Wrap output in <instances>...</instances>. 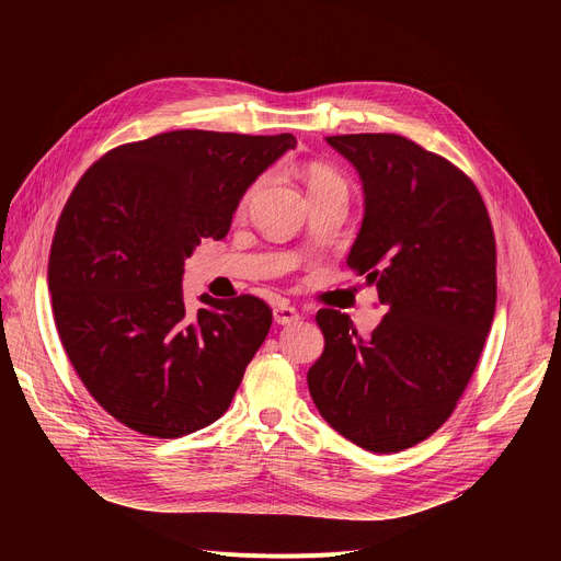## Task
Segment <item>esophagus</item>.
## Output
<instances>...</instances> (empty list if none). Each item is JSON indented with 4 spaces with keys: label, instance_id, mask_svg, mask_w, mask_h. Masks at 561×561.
I'll list each match as a JSON object with an SVG mask.
<instances>
[{
    "label": "esophagus",
    "instance_id": "obj_1",
    "mask_svg": "<svg viewBox=\"0 0 561 561\" xmlns=\"http://www.w3.org/2000/svg\"><path fill=\"white\" fill-rule=\"evenodd\" d=\"M273 318L277 325H290V322H298L300 320V311L290 305H277L273 309Z\"/></svg>",
    "mask_w": 561,
    "mask_h": 561
}]
</instances>
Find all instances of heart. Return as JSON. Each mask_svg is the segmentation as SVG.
Instances as JSON below:
<instances>
[{"label":"heart","instance_id":"1","mask_svg":"<svg viewBox=\"0 0 561 561\" xmlns=\"http://www.w3.org/2000/svg\"><path fill=\"white\" fill-rule=\"evenodd\" d=\"M305 176H307L309 195L322 193V191H347L343 176H341L336 170H332L330 165H325V163H311V165H307ZM259 186H261V182H256V184L243 195L241 209H245V206L252 202V197H254V193H256Z\"/></svg>","mask_w":561,"mask_h":561}]
</instances>
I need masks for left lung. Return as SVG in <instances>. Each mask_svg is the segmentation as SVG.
Returning <instances> with one entry per match:
<instances>
[{
	"mask_svg": "<svg viewBox=\"0 0 561 561\" xmlns=\"http://www.w3.org/2000/svg\"><path fill=\"white\" fill-rule=\"evenodd\" d=\"M328 142L357 168L364 222L347 265L387 313L370 336L336 309L316 313L325 350L309 393L339 434L391 455L444 425L480 362L495 313V239L476 184L398 134Z\"/></svg>",
	"mask_w": 561,
	"mask_h": 561,
	"instance_id": "obj_1",
	"label": "left lung"
}]
</instances>
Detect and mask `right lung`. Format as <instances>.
Masks as SVG:
<instances>
[{
    "label": "right lung",
    "mask_w": 561,
    "mask_h": 561,
    "mask_svg": "<svg viewBox=\"0 0 561 561\" xmlns=\"http://www.w3.org/2000/svg\"><path fill=\"white\" fill-rule=\"evenodd\" d=\"M296 136L180 129L83 172L49 250L58 336L83 387L123 425L176 438L218 421L273 311L254 296L184 305V261L225 239L256 176Z\"/></svg>",
    "instance_id": "obj_1"
}]
</instances>
